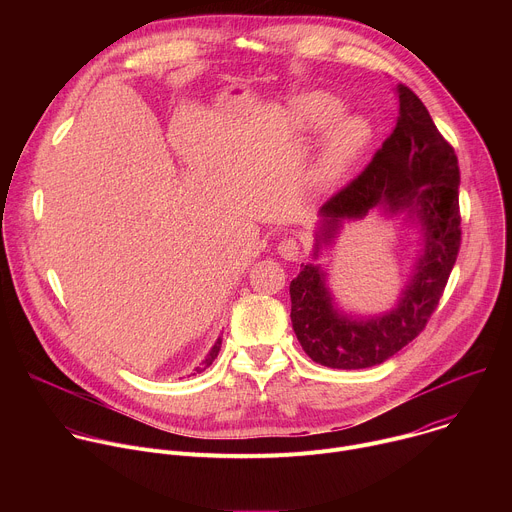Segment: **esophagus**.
Instances as JSON below:
<instances>
[{
    "mask_svg": "<svg viewBox=\"0 0 512 512\" xmlns=\"http://www.w3.org/2000/svg\"><path fill=\"white\" fill-rule=\"evenodd\" d=\"M277 253L285 261H298L300 259V243L296 239H285L277 245Z\"/></svg>",
    "mask_w": 512,
    "mask_h": 512,
    "instance_id": "34e87169",
    "label": "esophagus"
}]
</instances>
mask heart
<instances>
[{
    "label": "heart",
    "mask_w": 512,
    "mask_h": 512,
    "mask_svg": "<svg viewBox=\"0 0 512 512\" xmlns=\"http://www.w3.org/2000/svg\"><path fill=\"white\" fill-rule=\"evenodd\" d=\"M340 109L342 103L334 95L312 93L302 103V119L308 129L318 131L326 127L340 113ZM371 137V123L362 115L348 113L338 117L326 131L322 148L310 168V186L318 192L336 188L364 154V150L369 148Z\"/></svg>",
    "instance_id": "1"
}]
</instances>
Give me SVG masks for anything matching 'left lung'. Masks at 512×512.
Returning <instances> with one entry per match:
<instances>
[{
	"label": "left lung",
	"mask_w": 512,
	"mask_h": 512,
	"mask_svg": "<svg viewBox=\"0 0 512 512\" xmlns=\"http://www.w3.org/2000/svg\"><path fill=\"white\" fill-rule=\"evenodd\" d=\"M393 133L364 172L318 212L312 257L332 245L346 223L371 212L403 221L419 233V253L397 304L377 316L344 312L330 291L328 271L302 265L289 283L291 324L306 354L330 369H369L407 346L440 302L460 251V168L452 145L437 131L421 99L397 85Z\"/></svg>",
	"instance_id": "left-lung-1"
}]
</instances>
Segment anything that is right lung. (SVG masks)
Masks as SVG:
<instances>
[{"instance_id":"1","label":"right lung","mask_w":512,"mask_h":512,"mask_svg":"<svg viewBox=\"0 0 512 512\" xmlns=\"http://www.w3.org/2000/svg\"><path fill=\"white\" fill-rule=\"evenodd\" d=\"M221 344H223V338H218L216 342H214V346L208 350V354H206V358L200 362V367H196L194 371L196 373H202L204 369H208L210 367V364H212V360L218 356V350H221Z\"/></svg>"}]
</instances>
